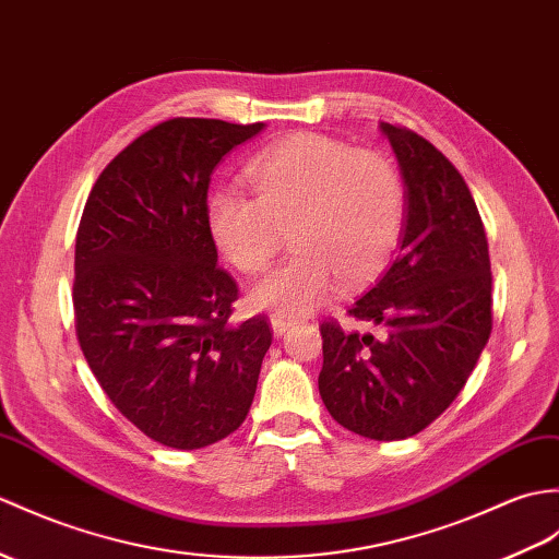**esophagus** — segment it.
<instances>
[{"label": "esophagus", "instance_id": "34e87169", "mask_svg": "<svg viewBox=\"0 0 559 559\" xmlns=\"http://www.w3.org/2000/svg\"><path fill=\"white\" fill-rule=\"evenodd\" d=\"M290 326H295V319L293 317H285V314H274V317H271V329H274L276 335H283L285 331H290Z\"/></svg>", "mask_w": 559, "mask_h": 559}]
</instances>
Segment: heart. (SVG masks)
<instances>
[{
    "label": "heart",
    "instance_id": "obj_1",
    "mask_svg": "<svg viewBox=\"0 0 559 559\" xmlns=\"http://www.w3.org/2000/svg\"><path fill=\"white\" fill-rule=\"evenodd\" d=\"M254 194L221 186L206 200L218 252L242 274L264 271L288 230L295 252L250 290L257 309L305 314L338 281L357 288L391 264L407 216L400 168L381 152L338 138L295 133L248 166Z\"/></svg>",
    "mask_w": 559,
    "mask_h": 559
}]
</instances>
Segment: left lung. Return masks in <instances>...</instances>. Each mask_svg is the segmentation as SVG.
Listing matches in <instances>:
<instances>
[{
    "label": "left lung",
    "instance_id": "obj_1",
    "mask_svg": "<svg viewBox=\"0 0 559 559\" xmlns=\"http://www.w3.org/2000/svg\"><path fill=\"white\" fill-rule=\"evenodd\" d=\"M407 186L400 254L347 309L385 335L321 323L319 393L331 417L371 440H402L460 395L490 338V257L462 174L409 128L381 123Z\"/></svg>",
    "mask_w": 559,
    "mask_h": 559
}]
</instances>
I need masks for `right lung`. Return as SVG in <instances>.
<instances>
[{
    "instance_id": "obj_1",
    "label": "right lung",
    "mask_w": 559,
    "mask_h": 559,
    "mask_svg": "<svg viewBox=\"0 0 559 559\" xmlns=\"http://www.w3.org/2000/svg\"><path fill=\"white\" fill-rule=\"evenodd\" d=\"M262 128L157 123L99 174L78 226V343L114 407L166 448L236 431L274 341L266 317L228 321L238 283L216 264L206 224L214 166Z\"/></svg>"
}]
</instances>
